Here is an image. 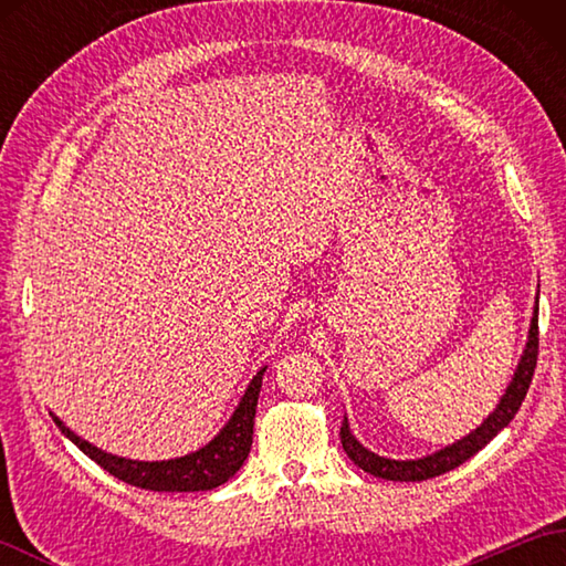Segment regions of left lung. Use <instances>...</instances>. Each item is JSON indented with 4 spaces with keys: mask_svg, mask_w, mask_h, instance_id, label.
Masks as SVG:
<instances>
[{
    "mask_svg": "<svg viewBox=\"0 0 566 566\" xmlns=\"http://www.w3.org/2000/svg\"><path fill=\"white\" fill-rule=\"evenodd\" d=\"M535 365H537V298H535L531 331H527V343L523 347L518 367H515L509 387L503 391L494 411L482 420V426H476L469 436L448 444V448L426 457H418V460H391V457H381L377 452L367 450L365 444L353 436L350 423H347V416H345L340 426L343 450L359 469H365L367 474L389 479V482H423V479L440 476L444 472H450V469L460 467L462 462H467L469 457H474L486 442L494 440L499 432L511 423L525 399L527 387H531Z\"/></svg>",
    "mask_w": 566,
    "mask_h": 566,
    "instance_id": "8db88e82",
    "label": "left lung"
}]
</instances>
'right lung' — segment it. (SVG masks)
<instances>
[{"label": "right lung", "mask_w": 566, "mask_h": 566, "mask_svg": "<svg viewBox=\"0 0 566 566\" xmlns=\"http://www.w3.org/2000/svg\"><path fill=\"white\" fill-rule=\"evenodd\" d=\"M264 369L268 367H262L258 375L250 379L245 394L240 396L233 416L228 418V423L219 430V436H213V440H209L203 448L182 457H175V460L143 462L104 452L99 448H94L92 442L75 436V432H72L55 413L51 416L55 420V426L65 432V438L75 442L90 460H94L112 476L122 479V482L130 486H140L148 491H209L226 484L248 460Z\"/></svg>", "instance_id": "right-lung-1"}]
</instances>
